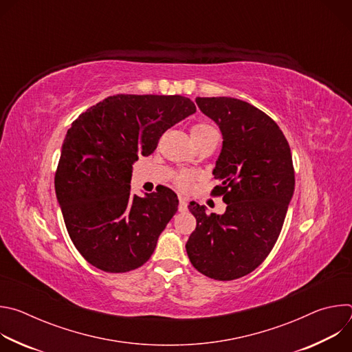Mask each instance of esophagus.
<instances>
[{"label": "esophagus", "mask_w": 352, "mask_h": 352, "mask_svg": "<svg viewBox=\"0 0 352 352\" xmlns=\"http://www.w3.org/2000/svg\"><path fill=\"white\" fill-rule=\"evenodd\" d=\"M179 212H186L188 210V204L185 197H179V206H178Z\"/></svg>", "instance_id": "obj_1"}]
</instances>
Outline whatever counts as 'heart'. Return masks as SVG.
Instances as JSON below:
<instances>
[{"mask_svg":"<svg viewBox=\"0 0 352 352\" xmlns=\"http://www.w3.org/2000/svg\"><path fill=\"white\" fill-rule=\"evenodd\" d=\"M216 131L214 128H212L210 125L208 124H197L195 126H192L190 129V138H199V136H204L209 132H213ZM192 184V175L188 174V173H181L178 177H177V185L181 188V189H188Z\"/></svg>","mask_w":352,"mask_h":352,"instance_id":"obj_1","label":"heart"}]
</instances>
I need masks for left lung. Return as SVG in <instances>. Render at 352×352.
<instances>
[{
	"label": "left lung",
	"instance_id": "left-lung-1",
	"mask_svg": "<svg viewBox=\"0 0 352 352\" xmlns=\"http://www.w3.org/2000/svg\"><path fill=\"white\" fill-rule=\"evenodd\" d=\"M196 104L223 135L213 175L221 182L224 214L190 204L196 228L185 248L193 267L228 281L254 272L270 254L294 195L289 144L263 111L234 97H196Z\"/></svg>",
	"mask_w": 352,
	"mask_h": 352
}]
</instances>
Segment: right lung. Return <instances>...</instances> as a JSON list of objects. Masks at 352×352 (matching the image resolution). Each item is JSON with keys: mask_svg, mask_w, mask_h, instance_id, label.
<instances>
[{"mask_svg": "<svg viewBox=\"0 0 352 352\" xmlns=\"http://www.w3.org/2000/svg\"><path fill=\"white\" fill-rule=\"evenodd\" d=\"M196 111L184 96L116 94L82 113L68 129L56 195L79 254L107 273H126L153 255L178 209L170 188L131 193L132 164L160 136Z\"/></svg>", "mask_w": 352, "mask_h": 352, "instance_id": "1", "label": "right lung"}]
</instances>
